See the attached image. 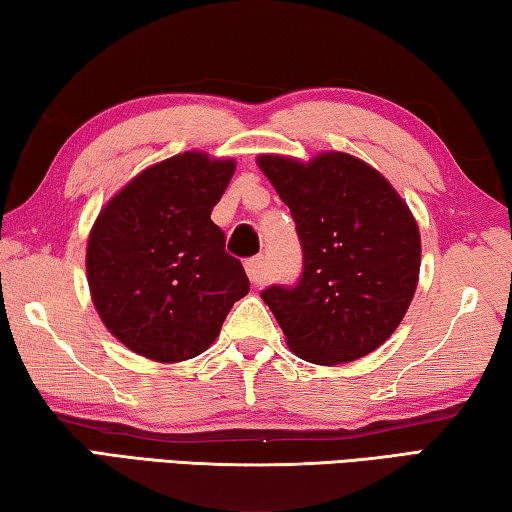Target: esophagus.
Here are the masks:
<instances>
[{
	"label": "esophagus",
	"mask_w": 512,
	"mask_h": 512,
	"mask_svg": "<svg viewBox=\"0 0 512 512\" xmlns=\"http://www.w3.org/2000/svg\"><path fill=\"white\" fill-rule=\"evenodd\" d=\"M245 270H247L249 281L254 283V286H261V283L265 281V263H263V256L249 258V261L245 263Z\"/></svg>",
	"instance_id": "obj_1"
}]
</instances>
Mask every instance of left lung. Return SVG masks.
Masks as SVG:
<instances>
[{
  "label": "left lung",
  "mask_w": 512,
  "mask_h": 512,
  "mask_svg": "<svg viewBox=\"0 0 512 512\" xmlns=\"http://www.w3.org/2000/svg\"><path fill=\"white\" fill-rule=\"evenodd\" d=\"M290 208L304 254L292 286L261 297L288 347L317 365L374 351L406 315L420 274V231L397 190L358 158L329 152L299 163L258 156Z\"/></svg>",
  "instance_id": "obj_1"
}]
</instances>
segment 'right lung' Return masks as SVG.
Returning <instances> with one entry per match:
<instances>
[{
    "instance_id": "obj_1",
    "label": "right lung",
    "mask_w": 512,
    "mask_h": 512,
    "mask_svg": "<svg viewBox=\"0 0 512 512\" xmlns=\"http://www.w3.org/2000/svg\"><path fill=\"white\" fill-rule=\"evenodd\" d=\"M236 163L186 152L140 172L108 201L86 254L92 301L106 329L136 354L179 363L213 345L249 292L211 220Z\"/></svg>"
}]
</instances>
